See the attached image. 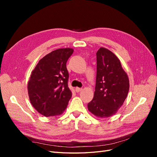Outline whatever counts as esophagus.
<instances>
[{
  "label": "esophagus",
  "mask_w": 157,
  "mask_h": 157,
  "mask_svg": "<svg viewBox=\"0 0 157 157\" xmlns=\"http://www.w3.org/2000/svg\"><path fill=\"white\" fill-rule=\"evenodd\" d=\"M82 88H78V87H77L75 88V91L77 92H80V91H82Z\"/></svg>",
  "instance_id": "34e87169"
}]
</instances>
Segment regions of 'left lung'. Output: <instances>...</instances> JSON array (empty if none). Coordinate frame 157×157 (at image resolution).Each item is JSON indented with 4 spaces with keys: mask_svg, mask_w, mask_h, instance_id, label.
Instances as JSON below:
<instances>
[{
    "mask_svg": "<svg viewBox=\"0 0 157 157\" xmlns=\"http://www.w3.org/2000/svg\"><path fill=\"white\" fill-rule=\"evenodd\" d=\"M96 57V84L88 109L97 117L107 118L115 115L124 103L129 92V78L111 51L101 47Z\"/></svg>",
    "mask_w": 157,
    "mask_h": 157,
    "instance_id": "obj_1",
    "label": "left lung"
}]
</instances>
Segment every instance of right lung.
I'll return each instance as SVG.
<instances>
[{
    "mask_svg": "<svg viewBox=\"0 0 157 157\" xmlns=\"http://www.w3.org/2000/svg\"><path fill=\"white\" fill-rule=\"evenodd\" d=\"M74 50L59 48L44 56L32 71L27 91L33 107L44 117L62 114L72 96L66 63Z\"/></svg>",
    "mask_w": 157,
    "mask_h": 157,
    "instance_id": "obj_1",
    "label": "right lung"
}]
</instances>
